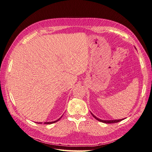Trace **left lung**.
Returning a JSON list of instances; mask_svg holds the SVG:
<instances>
[{
  "mask_svg": "<svg viewBox=\"0 0 152 152\" xmlns=\"http://www.w3.org/2000/svg\"><path fill=\"white\" fill-rule=\"evenodd\" d=\"M92 115H93L96 120L99 121V122H103V123H106V124H112V123H117V122H121V121L124 120V119H119V120H112V121H103V120H101V119L98 118L96 117V116H94V115L93 113H91Z\"/></svg>",
  "mask_w": 152,
  "mask_h": 152,
  "instance_id": "obj_1",
  "label": "left lung"
}]
</instances>
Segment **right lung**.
Returning a JSON list of instances; mask_svg holds the SVG:
<instances>
[{
	"label": "right lung",
	"mask_w": 152,
	"mask_h": 152,
	"mask_svg": "<svg viewBox=\"0 0 152 152\" xmlns=\"http://www.w3.org/2000/svg\"><path fill=\"white\" fill-rule=\"evenodd\" d=\"M61 118H59L58 120H57V121H54V122H44V124H53V123H55V122H56L57 121H58L59 119H60ZM38 124H42L41 122H39V123H38Z\"/></svg>",
	"instance_id": "right-lung-1"
}]
</instances>
